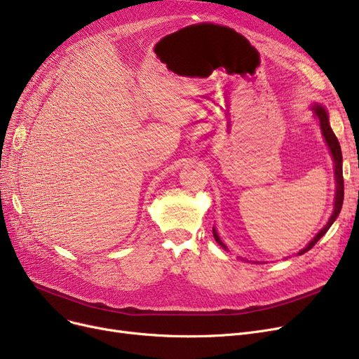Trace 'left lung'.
Segmentation results:
<instances>
[{"label":"left lung","instance_id":"1","mask_svg":"<svg viewBox=\"0 0 359 359\" xmlns=\"http://www.w3.org/2000/svg\"><path fill=\"white\" fill-rule=\"evenodd\" d=\"M313 110H314V113H316V118L320 121V126H322L323 137H325V140H326V142H327V145H329V148H330V153H332V156H333V161H334V177H336V198H334V210H333V214H332L329 222L326 224V227H325L322 231H320V233L309 243V246H306V249L298 252V255H304L306 252H309L310 249H313L314 244L327 233V230L332 227V224H333L334 219L337 218L339 212H341L342 203H344V173H342V151H341V145H339V141H337L336 135L333 134V130H332V128H330V125H329V119H327L326 110H325L322 106H314ZM214 238H215V241H217L218 244H221V246H222L224 249H227V248H225L224 244H222V241L219 240V237L217 236L215 230H214Z\"/></svg>","mask_w":359,"mask_h":359}]
</instances>
